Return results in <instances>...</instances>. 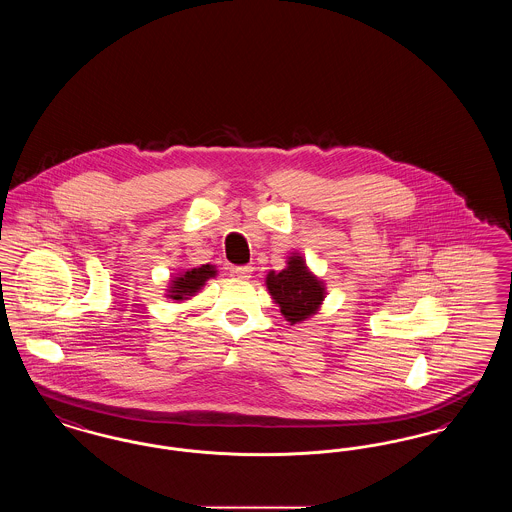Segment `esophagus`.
<instances>
[{"label":"esophagus","instance_id":"obj_1","mask_svg":"<svg viewBox=\"0 0 512 512\" xmlns=\"http://www.w3.org/2000/svg\"><path fill=\"white\" fill-rule=\"evenodd\" d=\"M232 272L238 276V278H242V280H247V278H251V272H253V267H249V265H244V267H234L232 268Z\"/></svg>","mask_w":512,"mask_h":512}]
</instances>
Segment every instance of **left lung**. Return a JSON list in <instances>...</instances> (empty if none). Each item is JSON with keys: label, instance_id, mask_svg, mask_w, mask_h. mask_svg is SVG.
Returning <instances> with one entry per match:
<instances>
[{"label": "left lung", "instance_id": "1", "mask_svg": "<svg viewBox=\"0 0 512 512\" xmlns=\"http://www.w3.org/2000/svg\"><path fill=\"white\" fill-rule=\"evenodd\" d=\"M267 290L280 313L292 324L317 315L326 288L324 282L305 265V259L293 253L288 259V267L280 272L270 270L267 274Z\"/></svg>", "mask_w": 512, "mask_h": 512}]
</instances>
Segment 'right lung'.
I'll list each match as a JSON object with an SVG mask.
<instances>
[{"label": "right lung", "mask_w": 512, "mask_h": 512, "mask_svg": "<svg viewBox=\"0 0 512 512\" xmlns=\"http://www.w3.org/2000/svg\"><path fill=\"white\" fill-rule=\"evenodd\" d=\"M215 276H217V268L213 265H201V267L184 270L171 280L167 297H171L174 301H184L199 292L205 286V282Z\"/></svg>", "instance_id": "right-lung-1"}]
</instances>
